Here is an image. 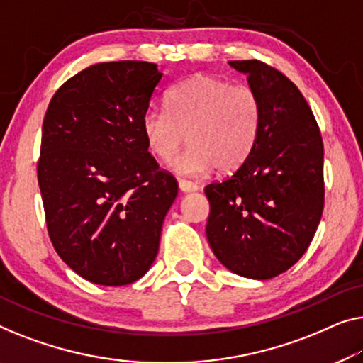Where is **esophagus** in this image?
<instances>
[{"mask_svg":"<svg viewBox=\"0 0 363 363\" xmlns=\"http://www.w3.org/2000/svg\"><path fill=\"white\" fill-rule=\"evenodd\" d=\"M179 189L182 192H196L197 191V186L191 181H186V179H179Z\"/></svg>","mask_w":363,"mask_h":363,"instance_id":"obj_1","label":"esophagus"}]
</instances>
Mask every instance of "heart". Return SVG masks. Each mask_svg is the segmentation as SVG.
Segmentation results:
<instances>
[{"label": "heart", "mask_w": 363, "mask_h": 363, "mask_svg": "<svg viewBox=\"0 0 363 363\" xmlns=\"http://www.w3.org/2000/svg\"><path fill=\"white\" fill-rule=\"evenodd\" d=\"M261 127V102L247 86L196 74L166 94V109H148L142 132L148 150L171 161L186 142L189 147L172 161V171L200 177L216 167L233 172L246 163L256 147Z\"/></svg>", "instance_id": "obj_1"}]
</instances>
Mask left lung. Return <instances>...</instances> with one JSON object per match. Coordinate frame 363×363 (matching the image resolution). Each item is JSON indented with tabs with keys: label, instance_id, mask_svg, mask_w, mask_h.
Segmentation results:
<instances>
[{
	"label": "left lung",
	"instance_id": "left-lung-1",
	"mask_svg": "<svg viewBox=\"0 0 363 363\" xmlns=\"http://www.w3.org/2000/svg\"><path fill=\"white\" fill-rule=\"evenodd\" d=\"M261 102L250 160L208 184L207 240L216 259L241 277L267 280L305 254L324 207L323 138L298 88L259 60L228 62Z\"/></svg>",
	"mask_w": 363,
	"mask_h": 363
}]
</instances>
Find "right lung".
I'll list each match as a JSON object with an SVG mask.
<instances>
[{
    "label": "right lung",
    "instance_id": "1",
    "mask_svg": "<svg viewBox=\"0 0 363 363\" xmlns=\"http://www.w3.org/2000/svg\"><path fill=\"white\" fill-rule=\"evenodd\" d=\"M161 78L148 62L93 65L57 91L43 118L37 177L48 236L63 262L97 285L148 272L177 196L142 132Z\"/></svg>",
    "mask_w": 363,
    "mask_h": 363
}]
</instances>
